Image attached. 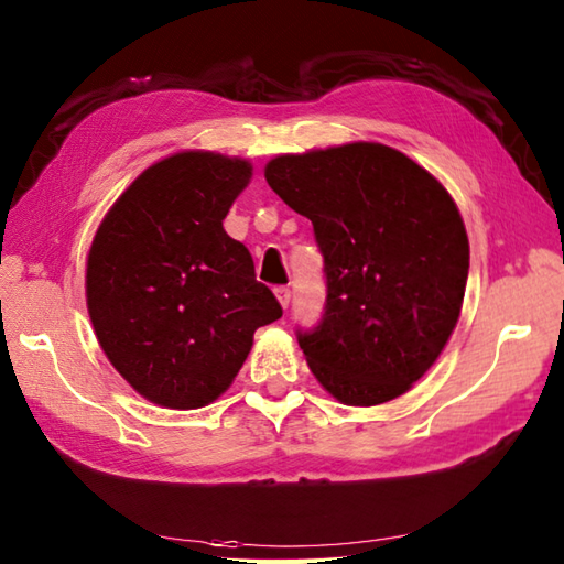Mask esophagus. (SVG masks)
Returning a JSON list of instances; mask_svg holds the SVG:
<instances>
[{"mask_svg": "<svg viewBox=\"0 0 564 564\" xmlns=\"http://www.w3.org/2000/svg\"><path fill=\"white\" fill-rule=\"evenodd\" d=\"M273 293H275V299H279V303L283 305V308H289V303H291V289H289V285H275Z\"/></svg>", "mask_w": 564, "mask_h": 564, "instance_id": "obj_1", "label": "esophagus"}]
</instances>
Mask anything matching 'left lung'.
<instances>
[{
  "instance_id": "obj_1",
  "label": "left lung",
  "mask_w": 564,
  "mask_h": 564,
  "mask_svg": "<svg viewBox=\"0 0 564 564\" xmlns=\"http://www.w3.org/2000/svg\"><path fill=\"white\" fill-rule=\"evenodd\" d=\"M265 182L313 221L323 253L325 313L299 330L315 380L352 406L404 394L464 303L468 237L452 194L380 142L279 155Z\"/></svg>"
}]
</instances>
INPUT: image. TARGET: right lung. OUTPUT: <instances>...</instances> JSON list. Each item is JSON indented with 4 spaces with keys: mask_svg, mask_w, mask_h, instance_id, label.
Returning <instances> with one entry per match:
<instances>
[{
    "mask_svg": "<svg viewBox=\"0 0 564 564\" xmlns=\"http://www.w3.org/2000/svg\"><path fill=\"white\" fill-rule=\"evenodd\" d=\"M251 180L241 158L187 150L120 194L90 243L86 303L110 365L138 394L199 409L224 394L256 327L283 315L253 259L224 231Z\"/></svg>",
    "mask_w": 564,
    "mask_h": 564,
    "instance_id": "right-lung-1",
    "label": "right lung"
}]
</instances>
